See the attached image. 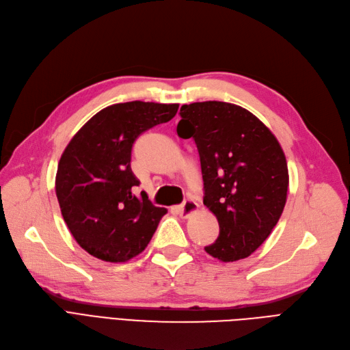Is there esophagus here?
<instances>
[{"mask_svg":"<svg viewBox=\"0 0 350 350\" xmlns=\"http://www.w3.org/2000/svg\"><path fill=\"white\" fill-rule=\"evenodd\" d=\"M178 211H180V215H182L183 217H187L198 211V203L191 199H186L183 202V204L178 208Z\"/></svg>","mask_w":350,"mask_h":350,"instance_id":"esophagus-1","label":"esophagus"}]
</instances>
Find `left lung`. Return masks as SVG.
Here are the masks:
<instances>
[{
    "label": "left lung",
    "instance_id": "left-lung-1",
    "mask_svg": "<svg viewBox=\"0 0 350 350\" xmlns=\"http://www.w3.org/2000/svg\"><path fill=\"white\" fill-rule=\"evenodd\" d=\"M180 116L177 134L196 142L203 204L219 224L217 239L204 251L224 262L243 260L269 237L286 206V155L274 134L234 103L195 102Z\"/></svg>",
    "mask_w": 350,
    "mask_h": 350
}]
</instances>
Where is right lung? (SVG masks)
Returning a JSON list of instances; mask_svg holds the SVG:
<instances>
[{"instance_id": "1", "label": "right lung", "mask_w": 350, "mask_h": 350, "mask_svg": "<svg viewBox=\"0 0 350 350\" xmlns=\"http://www.w3.org/2000/svg\"><path fill=\"white\" fill-rule=\"evenodd\" d=\"M177 109L178 103H115L94 115L64 148L56 196L70 234L88 254L126 262L146 250L167 209L134 195L139 180L131 170L133 144Z\"/></svg>"}]
</instances>
